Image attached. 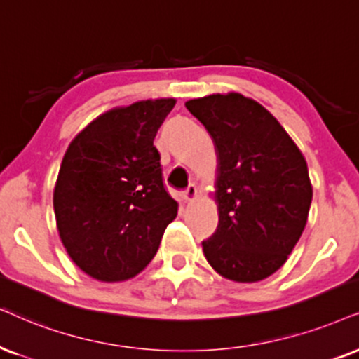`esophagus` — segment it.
<instances>
[{"label": "esophagus", "mask_w": 359, "mask_h": 359, "mask_svg": "<svg viewBox=\"0 0 359 359\" xmlns=\"http://www.w3.org/2000/svg\"><path fill=\"white\" fill-rule=\"evenodd\" d=\"M197 198V187L194 184H190L184 192V201L185 202H194Z\"/></svg>", "instance_id": "obj_1"}]
</instances>
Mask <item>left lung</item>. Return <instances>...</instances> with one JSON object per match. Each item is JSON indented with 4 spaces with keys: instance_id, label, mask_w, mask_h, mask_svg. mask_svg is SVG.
I'll list each match as a JSON object with an SVG mask.
<instances>
[{
    "instance_id": "obj_1",
    "label": "left lung",
    "mask_w": 359,
    "mask_h": 359,
    "mask_svg": "<svg viewBox=\"0 0 359 359\" xmlns=\"http://www.w3.org/2000/svg\"><path fill=\"white\" fill-rule=\"evenodd\" d=\"M217 152L219 226L202 242L217 273L238 283L269 278L305 230L313 187L305 157L262 104L238 93L185 102Z\"/></svg>"
}]
</instances>
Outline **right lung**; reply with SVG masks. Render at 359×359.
<instances>
[{
    "instance_id": "1",
    "label": "right lung",
    "mask_w": 359,
    "mask_h": 359,
    "mask_svg": "<svg viewBox=\"0 0 359 359\" xmlns=\"http://www.w3.org/2000/svg\"><path fill=\"white\" fill-rule=\"evenodd\" d=\"M175 99L114 107L89 122L62 157L53 205L71 260L94 280L134 278L158 250L179 203L162 182L158 127Z\"/></svg>"
}]
</instances>
